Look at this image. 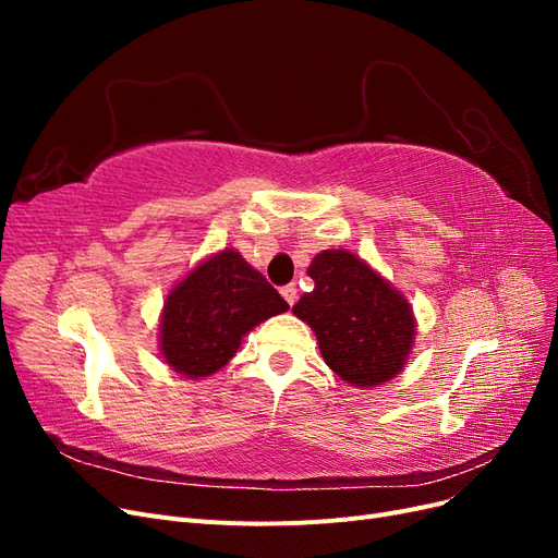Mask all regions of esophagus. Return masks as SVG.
Here are the masks:
<instances>
[{"label": "esophagus", "instance_id": "obj_1", "mask_svg": "<svg viewBox=\"0 0 558 558\" xmlns=\"http://www.w3.org/2000/svg\"><path fill=\"white\" fill-rule=\"evenodd\" d=\"M281 295H283L286 302H289V305H295V300H298V286H295V283H286L283 289H281Z\"/></svg>", "mask_w": 558, "mask_h": 558}]
</instances>
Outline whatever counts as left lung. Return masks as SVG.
Instances as JSON below:
<instances>
[{"label":"left lung","mask_w":558,"mask_h":558,"mask_svg":"<svg viewBox=\"0 0 558 558\" xmlns=\"http://www.w3.org/2000/svg\"><path fill=\"white\" fill-rule=\"evenodd\" d=\"M307 275L314 291L293 314L312 326L332 373L361 388L396 377L414 340L410 302L342 248L318 253Z\"/></svg>","instance_id":"left-lung-1"}]
</instances>
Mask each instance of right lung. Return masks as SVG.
Here are the masks:
<instances>
[{"instance_id": "obj_1", "label": "right lung", "mask_w": 558, "mask_h": 558, "mask_svg": "<svg viewBox=\"0 0 558 558\" xmlns=\"http://www.w3.org/2000/svg\"><path fill=\"white\" fill-rule=\"evenodd\" d=\"M289 310L272 283L238 251L226 248L195 267L167 295L160 349L183 377H207L240 349L242 337L260 320Z\"/></svg>"}]
</instances>
